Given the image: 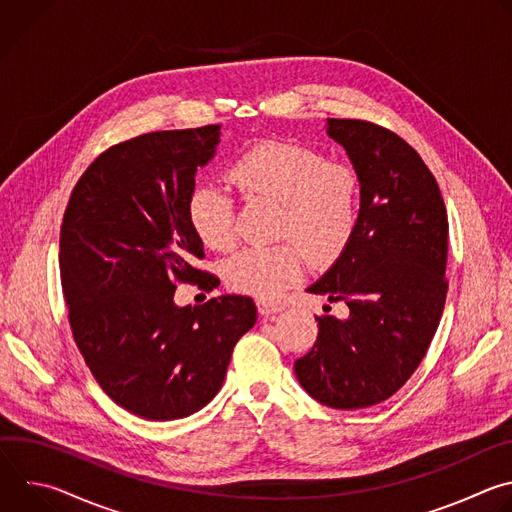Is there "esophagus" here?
<instances>
[{
	"instance_id": "1",
	"label": "esophagus",
	"mask_w": 512,
	"mask_h": 512,
	"mask_svg": "<svg viewBox=\"0 0 512 512\" xmlns=\"http://www.w3.org/2000/svg\"><path fill=\"white\" fill-rule=\"evenodd\" d=\"M257 308L263 316H269V314H275V312H281V304L279 302H273V300H267V298H259L257 300Z\"/></svg>"
}]
</instances>
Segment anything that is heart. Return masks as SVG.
Segmentation results:
<instances>
[{"mask_svg": "<svg viewBox=\"0 0 512 512\" xmlns=\"http://www.w3.org/2000/svg\"><path fill=\"white\" fill-rule=\"evenodd\" d=\"M229 178L245 198L279 206L275 237L287 239L235 253L225 265L233 289L271 298L302 277L306 255L314 265H330L358 233L364 186L348 162L298 143L263 141L231 164ZM188 221L206 247L227 251L237 239V200L223 186L200 184L188 198Z\"/></svg>", "mask_w": 512, "mask_h": 512, "instance_id": "obj_1", "label": "heart"}]
</instances>
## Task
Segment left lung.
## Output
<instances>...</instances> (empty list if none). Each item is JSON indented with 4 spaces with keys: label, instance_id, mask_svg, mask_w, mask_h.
<instances>
[{
    "label": "left lung",
    "instance_id": "left-lung-1",
    "mask_svg": "<svg viewBox=\"0 0 512 512\" xmlns=\"http://www.w3.org/2000/svg\"><path fill=\"white\" fill-rule=\"evenodd\" d=\"M328 135L360 172V227L310 294L344 302L348 316L316 318L318 338L296 360L300 385L332 409L395 395L415 373L440 324L448 279V212L411 145L362 119H328Z\"/></svg>",
    "mask_w": 512,
    "mask_h": 512
}]
</instances>
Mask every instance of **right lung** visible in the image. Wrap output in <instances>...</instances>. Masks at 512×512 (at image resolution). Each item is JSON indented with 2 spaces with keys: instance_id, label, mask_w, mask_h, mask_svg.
I'll return each instance as SVG.
<instances>
[{
  "instance_id": "add662e5",
  "label": "right lung",
  "mask_w": 512,
  "mask_h": 512,
  "mask_svg": "<svg viewBox=\"0 0 512 512\" xmlns=\"http://www.w3.org/2000/svg\"><path fill=\"white\" fill-rule=\"evenodd\" d=\"M221 125L154 131L105 150L70 194L60 227V279L72 336L101 389L129 413L170 421L223 387L257 310L247 296L178 308V283L214 289L196 269L188 221L194 174Z\"/></svg>"
}]
</instances>
